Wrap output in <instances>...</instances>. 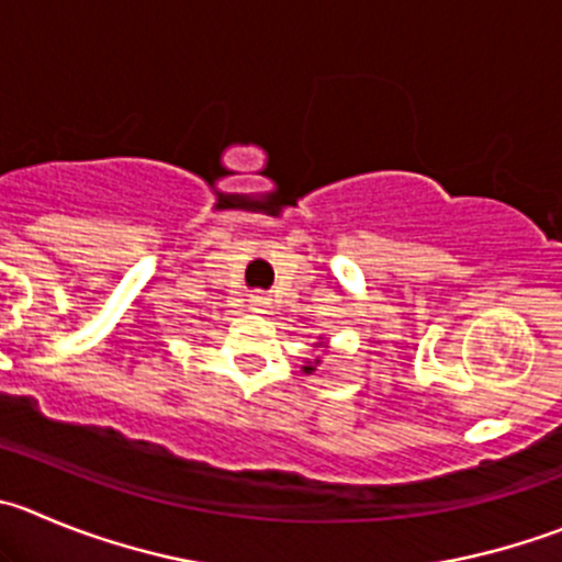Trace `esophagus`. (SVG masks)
I'll return each mask as SVG.
<instances>
[{
    "instance_id": "1",
    "label": "esophagus",
    "mask_w": 562,
    "mask_h": 562,
    "mask_svg": "<svg viewBox=\"0 0 562 562\" xmlns=\"http://www.w3.org/2000/svg\"><path fill=\"white\" fill-rule=\"evenodd\" d=\"M250 308L265 314L267 308H270V295H265V292H254V295H250Z\"/></svg>"
}]
</instances>
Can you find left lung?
Masks as SVG:
<instances>
[{"label": "left lung", "instance_id": "left-lung-1", "mask_svg": "<svg viewBox=\"0 0 562 562\" xmlns=\"http://www.w3.org/2000/svg\"><path fill=\"white\" fill-rule=\"evenodd\" d=\"M319 347H328V341H317ZM314 345V347H317ZM317 364H319V356L317 358H312V361H306V367H303V372H306V375H312L314 370H317Z\"/></svg>", "mask_w": 562, "mask_h": 562}]
</instances>
